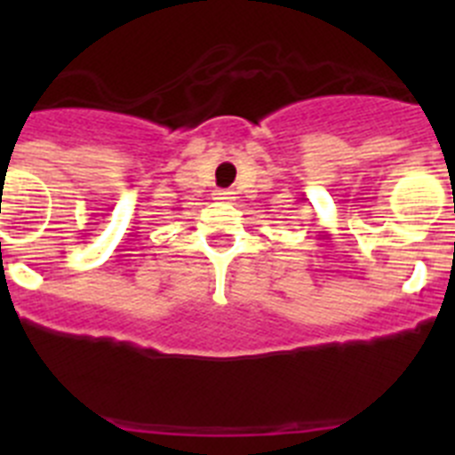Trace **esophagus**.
<instances>
[{
  "label": "esophagus",
  "instance_id": "34e87169",
  "mask_svg": "<svg viewBox=\"0 0 455 455\" xmlns=\"http://www.w3.org/2000/svg\"><path fill=\"white\" fill-rule=\"evenodd\" d=\"M232 196H235V193H232L230 188H228V191H216V198L219 200H232Z\"/></svg>",
  "mask_w": 455,
  "mask_h": 455
}]
</instances>
